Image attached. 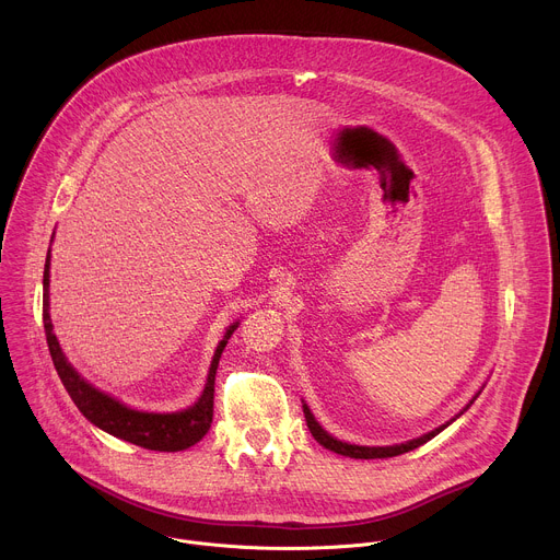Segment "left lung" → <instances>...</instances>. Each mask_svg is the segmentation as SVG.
Here are the masks:
<instances>
[{"label":"left lung","mask_w":560,"mask_h":560,"mask_svg":"<svg viewBox=\"0 0 560 560\" xmlns=\"http://www.w3.org/2000/svg\"><path fill=\"white\" fill-rule=\"evenodd\" d=\"M471 401H474V398H471ZM303 415H305V423H307L312 436H314L318 443H322L326 450H332V452H337V454H341V456H350V458H389V456L406 454V452H410V450L421 447L423 443H428L430 439H434L441 430H445V428L450 425V423H445V425H441V428H436V430L423 434L421 439H415V441H408V443H401V445L363 447V445H350V443H343V441H337L335 436H330L322 425H318V423L314 421V417H312V412L307 410V406H303ZM452 421H454V419H452Z\"/></svg>","instance_id":"obj_1"}]
</instances>
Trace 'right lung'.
I'll return each mask as SVG.
<instances>
[{"label":"right lung","instance_id":"obj_1","mask_svg":"<svg viewBox=\"0 0 560 560\" xmlns=\"http://www.w3.org/2000/svg\"><path fill=\"white\" fill-rule=\"evenodd\" d=\"M48 266H50V250H48L46 266H44V330H46V343H48L55 370H57L66 392L70 394L72 404L79 408V412H82L91 423L102 428L104 432H108L117 439H124L128 443H135L139 447L154 450V452H179V450H186V447L195 445L197 441H201L206 436V432L210 430V423H212L217 365H219L221 352H223L230 335L236 330V324L228 328L223 341L219 343V348L214 352V359H212V365H210L206 389H203L201 398L192 408H188L184 412H175V415L137 412V410H130V408L121 406L119 401H115L113 396L95 389L91 383H86L82 376H79L70 368V363L61 354V348H59V343L52 335V324H50V314H48Z\"/></svg>","mask_w":560,"mask_h":560}]
</instances>
